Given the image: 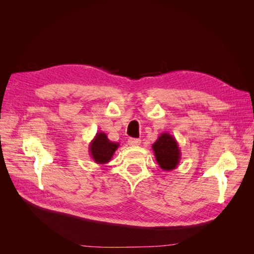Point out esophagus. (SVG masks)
<instances>
[{"mask_svg":"<svg viewBox=\"0 0 254 254\" xmlns=\"http://www.w3.org/2000/svg\"><path fill=\"white\" fill-rule=\"evenodd\" d=\"M128 144L130 146H139L141 144V140L140 139H133V137H130L128 140Z\"/></svg>","mask_w":254,"mask_h":254,"instance_id":"1","label":"esophagus"}]
</instances>
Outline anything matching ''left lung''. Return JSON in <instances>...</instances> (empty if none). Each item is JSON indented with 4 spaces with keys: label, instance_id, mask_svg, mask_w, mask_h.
<instances>
[{
    "label": "left lung",
    "instance_id": "1",
    "mask_svg": "<svg viewBox=\"0 0 254 254\" xmlns=\"http://www.w3.org/2000/svg\"><path fill=\"white\" fill-rule=\"evenodd\" d=\"M151 147L159 166L163 171H173L179 165L181 159L179 145L168 132L161 133Z\"/></svg>",
    "mask_w": 254,
    "mask_h": 254
}]
</instances>
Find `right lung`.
I'll return each mask as SVG.
<instances>
[{"label": "right lung", "mask_w": 254, "mask_h": 254, "mask_svg": "<svg viewBox=\"0 0 254 254\" xmlns=\"http://www.w3.org/2000/svg\"><path fill=\"white\" fill-rule=\"evenodd\" d=\"M120 143L111 142L103 131L97 132L94 139L90 142L89 152L91 158L97 164H107L112 159L115 150L119 148Z\"/></svg>", "instance_id": "1"}]
</instances>
